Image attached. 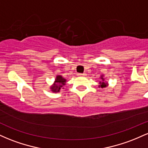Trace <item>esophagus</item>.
<instances>
[{
	"mask_svg": "<svg viewBox=\"0 0 148 148\" xmlns=\"http://www.w3.org/2000/svg\"><path fill=\"white\" fill-rule=\"evenodd\" d=\"M77 75L79 76H86V73H84V74H78Z\"/></svg>",
	"mask_w": 148,
	"mask_h": 148,
	"instance_id": "obj_1",
	"label": "esophagus"
}]
</instances>
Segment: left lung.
<instances>
[{"mask_svg": "<svg viewBox=\"0 0 148 148\" xmlns=\"http://www.w3.org/2000/svg\"><path fill=\"white\" fill-rule=\"evenodd\" d=\"M100 79H101V81H99V85L98 87L101 88L107 87V86H108V84L106 82V81H105V79L103 78V75H102V74H101V76H100Z\"/></svg>", "mask_w": 148, "mask_h": 148, "instance_id": "8db88e82", "label": "left lung"}]
</instances>
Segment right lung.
<instances>
[{
    "label": "right lung",
    "instance_id": "add662e5",
    "mask_svg": "<svg viewBox=\"0 0 148 148\" xmlns=\"http://www.w3.org/2000/svg\"><path fill=\"white\" fill-rule=\"evenodd\" d=\"M67 80L64 79L61 75H57L56 77L55 81L53 84L50 86V89L53 92H59L60 91L61 88L63 89V87L66 85Z\"/></svg>",
    "mask_w": 148,
    "mask_h": 148
}]
</instances>
